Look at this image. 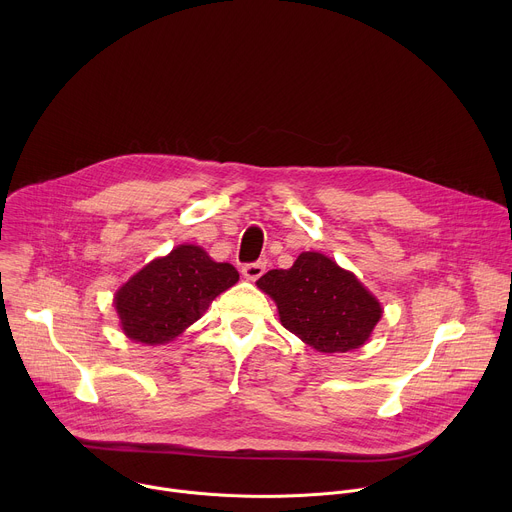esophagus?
<instances>
[{"mask_svg":"<svg viewBox=\"0 0 512 512\" xmlns=\"http://www.w3.org/2000/svg\"><path fill=\"white\" fill-rule=\"evenodd\" d=\"M243 275L249 279V281H255L259 279L263 273H265V263L263 261H257V263H247L243 265Z\"/></svg>","mask_w":512,"mask_h":512,"instance_id":"1","label":"esophagus"}]
</instances>
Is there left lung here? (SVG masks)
Masks as SVG:
<instances>
[{
	"instance_id": "obj_1",
	"label": "left lung",
	"mask_w": 512,
	"mask_h": 512,
	"mask_svg": "<svg viewBox=\"0 0 512 512\" xmlns=\"http://www.w3.org/2000/svg\"><path fill=\"white\" fill-rule=\"evenodd\" d=\"M257 287L275 300L283 328L326 354L362 346L383 316L379 300L354 273L314 251L289 269L267 271Z\"/></svg>"
}]
</instances>
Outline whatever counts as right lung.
Here are the masks:
<instances>
[{
	"mask_svg": "<svg viewBox=\"0 0 512 512\" xmlns=\"http://www.w3.org/2000/svg\"><path fill=\"white\" fill-rule=\"evenodd\" d=\"M239 281L231 263H216L196 245H178L170 255L137 271L115 294V310L127 338L166 344L204 316L212 300Z\"/></svg>",
	"mask_w": 512,
	"mask_h": 512,
	"instance_id": "right-lung-1",
	"label": "right lung"
}]
</instances>
